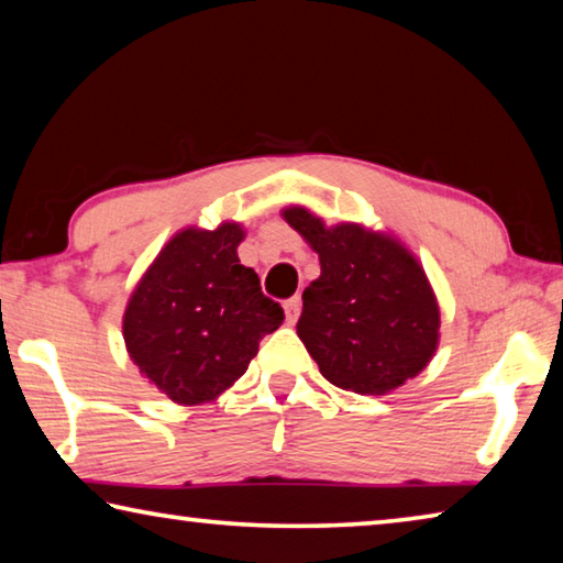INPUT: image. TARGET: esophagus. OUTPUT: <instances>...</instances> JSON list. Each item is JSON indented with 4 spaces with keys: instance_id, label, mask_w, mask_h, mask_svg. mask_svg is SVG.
Here are the masks:
<instances>
[{
    "instance_id": "obj_1",
    "label": "esophagus",
    "mask_w": 563,
    "mask_h": 563,
    "mask_svg": "<svg viewBox=\"0 0 563 563\" xmlns=\"http://www.w3.org/2000/svg\"><path fill=\"white\" fill-rule=\"evenodd\" d=\"M283 308H285V318H288V322L298 320V316H300V298H298V295H292V298L285 300Z\"/></svg>"
}]
</instances>
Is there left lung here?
Wrapping results in <instances>:
<instances>
[{
  "label": "left lung",
  "instance_id": "left-lung-1",
  "mask_svg": "<svg viewBox=\"0 0 563 563\" xmlns=\"http://www.w3.org/2000/svg\"><path fill=\"white\" fill-rule=\"evenodd\" d=\"M320 255L302 292L298 335L335 387L385 395L437 350L440 308L427 275L393 238L355 223L325 228L305 208L283 213Z\"/></svg>",
  "mask_w": 563,
  "mask_h": 563
}]
</instances>
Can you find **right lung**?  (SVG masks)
<instances>
[{"mask_svg":"<svg viewBox=\"0 0 563 563\" xmlns=\"http://www.w3.org/2000/svg\"><path fill=\"white\" fill-rule=\"evenodd\" d=\"M241 241L235 223L188 228L170 238L129 300V355L178 405H201L231 387L285 320L255 271L238 261Z\"/></svg>","mask_w":563,"mask_h":563,"instance_id":"obj_1","label":"right lung"}]
</instances>
